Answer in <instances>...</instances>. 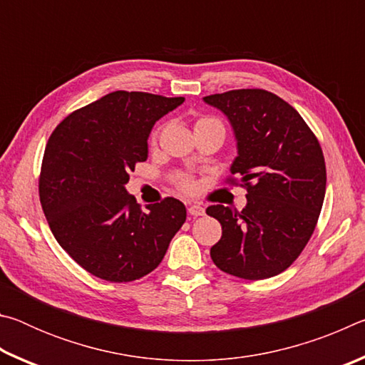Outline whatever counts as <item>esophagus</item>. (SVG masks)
<instances>
[{
  "label": "esophagus",
  "instance_id": "esophagus-1",
  "mask_svg": "<svg viewBox=\"0 0 365 365\" xmlns=\"http://www.w3.org/2000/svg\"><path fill=\"white\" fill-rule=\"evenodd\" d=\"M188 214L193 215V217H197V215H205V207H202V205H200V202H190Z\"/></svg>",
  "mask_w": 365,
  "mask_h": 365
}]
</instances>
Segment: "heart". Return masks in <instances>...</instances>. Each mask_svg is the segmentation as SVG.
Returning <instances> with one entry per match:
<instances>
[{
	"label": "heart",
	"instance_id": "obj_1",
	"mask_svg": "<svg viewBox=\"0 0 365 365\" xmlns=\"http://www.w3.org/2000/svg\"><path fill=\"white\" fill-rule=\"evenodd\" d=\"M214 123H220V122L217 119H214V117H200V119H197L196 123H195V128H200V127H205V125H214ZM220 125H222V123H220ZM158 137H159V128H156V130H153L151 137H150V143L151 145L156 143ZM175 183H177L178 188L183 190V191H187V193H191V191H193L195 187H196V183H195L193 178H191L190 175H183V174L178 175L175 178Z\"/></svg>",
	"mask_w": 365,
	"mask_h": 365
}]
</instances>
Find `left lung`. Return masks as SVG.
<instances>
[{
	"label": "left lung",
	"instance_id": "8db88e82",
	"mask_svg": "<svg viewBox=\"0 0 365 365\" xmlns=\"http://www.w3.org/2000/svg\"><path fill=\"white\" fill-rule=\"evenodd\" d=\"M205 101L232 123L238 156L227 182L246 188L248 200L242 212L206 209L222 225L211 257L238 279H270L298 259L317 225L327 185L322 148L298 110L267 90H230Z\"/></svg>",
	"mask_w": 365,
	"mask_h": 365
}]
</instances>
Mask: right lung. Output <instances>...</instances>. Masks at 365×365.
<instances>
[{
	"instance_id": "1",
	"label": "right lung",
	"mask_w": 365,
	"mask_h": 365,
	"mask_svg": "<svg viewBox=\"0 0 365 365\" xmlns=\"http://www.w3.org/2000/svg\"><path fill=\"white\" fill-rule=\"evenodd\" d=\"M185 101L143 91H113L73 110L43 154L38 193L63 250L98 279L122 283L163 261L187 209L175 197L140 207L127 193L128 172L148 158L156 120Z\"/></svg>"
}]
</instances>
